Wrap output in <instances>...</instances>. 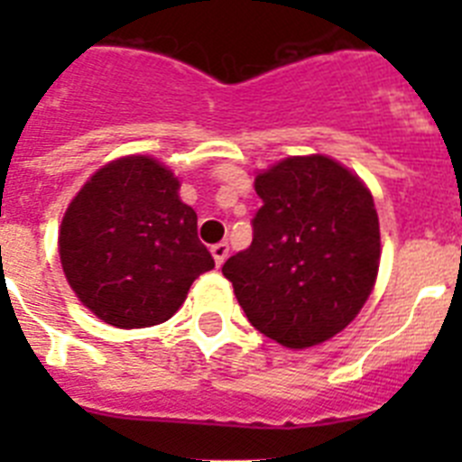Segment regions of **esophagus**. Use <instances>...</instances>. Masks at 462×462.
<instances>
[{
    "mask_svg": "<svg viewBox=\"0 0 462 462\" xmlns=\"http://www.w3.org/2000/svg\"><path fill=\"white\" fill-rule=\"evenodd\" d=\"M210 252H212V256H215V263H217V268H219L224 263V259H226V256H228V245L226 243L212 245Z\"/></svg>",
    "mask_w": 462,
    "mask_h": 462,
    "instance_id": "1",
    "label": "esophagus"
}]
</instances>
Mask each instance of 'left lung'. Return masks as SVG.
<instances>
[{"label":"left lung","instance_id":"obj_1","mask_svg":"<svg viewBox=\"0 0 462 462\" xmlns=\"http://www.w3.org/2000/svg\"><path fill=\"white\" fill-rule=\"evenodd\" d=\"M254 238L222 266L250 324L305 349L352 324L379 271V217L358 175L324 154L256 175Z\"/></svg>","mask_w":462,"mask_h":462}]
</instances>
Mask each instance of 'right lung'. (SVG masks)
<instances>
[{"mask_svg": "<svg viewBox=\"0 0 462 462\" xmlns=\"http://www.w3.org/2000/svg\"><path fill=\"white\" fill-rule=\"evenodd\" d=\"M180 182L145 154L106 164L73 196L60 226V261L80 303L117 328L171 319L215 261L196 234Z\"/></svg>", "mask_w": 462, "mask_h": 462, "instance_id": "1", "label": "right lung"}]
</instances>
